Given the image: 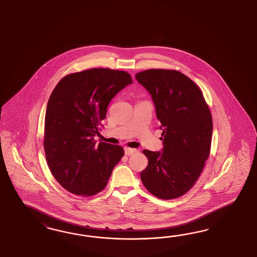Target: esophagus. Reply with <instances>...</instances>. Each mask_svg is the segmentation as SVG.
I'll return each mask as SVG.
<instances>
[{
	"mask_svg": "<svg viewBox=\"0 0 257 257\" xmlns=\"http://www.w3.org/2000/svg\"><path fill=\"white\" fill-rule=\"evenodd\" d=\"M137 152V150L136 149L132 148H125L124 149V153L126 156H131L133 155L134 153H136Z\"/></svg>",
	"mask_w": 257,
	"mask_h": 257,
	"instance_id": "1",
	"label": "esophagus"
}]
</instances>
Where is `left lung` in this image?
Instances as JSON below:
<instances>
[{
    "instance_id": "left-lung-1",
    "label": "left lung",
    "mask_w": 257,
    "mask_h": 257,
    "mask_svg": "<svg viewBox=\"0 0 257 257\" xmlns=\"http://www.w3.org/2000/svg\"><path fill=\"white\" fill-rule=\"evenodd\" d=\"M135 77L152 96L163 136L161 152L143 151L149 163L140 178L157 198H178L193 187L209 156L210 110L200 88L177 70H144Z\"/></svg>"
}]
</instances>
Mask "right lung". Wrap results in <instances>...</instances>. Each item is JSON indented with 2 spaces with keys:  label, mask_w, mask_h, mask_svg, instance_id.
<instances>
[{
  "label": "right lung",
  "mask_w": 257,
  "mask_h": 257,
  "mask_svg": "<svg viewBox=\"0 0 257 257\" xmlns=\"http://www.w3.org/2000/svg\"><path fill=\"white\" fill-rule=\"evenodd\" d=\"M133 83L122 70L91 69L61 79L50 96L44 150L56 181L70 193L97 194L106 187L122 147L94 140L110 101Z\"/></svg>",
  "instance_id": "1"
}]
</instances>
